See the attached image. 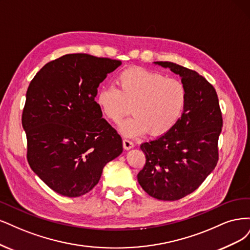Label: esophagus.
Instances as JSON below:
<instances>
[{
	"label": "esophagus",
	"mask_w": 250,
	"mask_h": 250,
	"mask_svg": "<svg viewBox=\"0 0 250 250\" xmlns=\"http://www.w3.org/2000/svg\"><path fill=\"white\" fill-rule=\"evenodd\" d=\"M123 144H124V148L125 149H130V148L134 147V143L131 140H128V139H124L123 140Z\"/></svg>",
	"instance_id": "34e87169"
}]
</instances>
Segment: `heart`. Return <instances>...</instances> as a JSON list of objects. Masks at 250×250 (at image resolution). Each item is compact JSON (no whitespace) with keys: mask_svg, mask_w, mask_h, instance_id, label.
I'll list each match as a JSON object with an SVG mask.
<instances>
[{"mask_svg":"<svg viewBox=\"0 0 250 250\" xmlns=\"http://www.w3.org/2000/svg\"><path fill=\"white\" fill-rule=\"evenodd\" d=\"M113 86L102 87L96 103L108 119L119 123L131 113L134 117L120 125L125 136L146 132L159 137L170 132L180 122L188 102V91L181 80L166 78L161 72L130 67L116 78Z\"/></svg>","mask_w":250,"mask_h":250,"instance_id":"b5f03b06","label":"heart"}]
</instances>
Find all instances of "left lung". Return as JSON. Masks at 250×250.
<instances>
[{
	"mask_svg": "<svg viewBox=\"0 0 250 250\" xmlns=\"http://www.w3.org/2000/svg\"><path fill=\"white\" fill-rule=\"evenodd\" d=\"M155 63L180 75L188 102L170 132L141 144L146 161L137 178L149 196L178 200L195 191L216 167L222 113L215 88L203 76L172 62Z\"/></svg>",
	"mask_w": 250,
	"mask_h": 250,
	"instance_id": "left-lung-1",
	"label": "left lung"
}]
</instances>
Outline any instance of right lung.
Wrapping results in <instances>:
<instances>
[{
	"label": "right lung",
	"instance_id": "1",
	"mask_svg": "<svg viewBox=\"0 0 250 250\" xmlns=\"http://www.w3.org/2000/svg\"><path fill=\"white\" fill-rule=\"evenodd\" d=\"M122 61L88 54L53 60L32 80L22 110L30 167L55 192L79 197L99 183L123 152V140L94 101Z\"/></svg>",
	"mask_w": 250,
	"mask_h": 250
}]
</instances>
